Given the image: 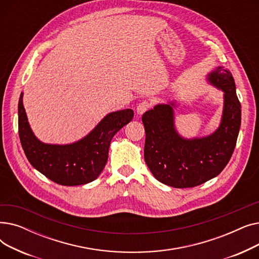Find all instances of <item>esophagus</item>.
Instances as JSON below:
<instances>
[{"instance_id": "obj_1", "label": "esophagus", "mask_w": 259, "mask_h": 259, "mask_svg": "<svg viewBox=\"0 0 259 259\" xmlns=\"http://www.w3.org/2000/svg\"><path fill=\"white\" fill-rule=\"evenodd\" d=\"M150 107H151V104H150V103H149L148 101H143V102H141V103L138 105L137 111H138L139 114H143V113L146 112Z\"/></svg>"}]
</instances>
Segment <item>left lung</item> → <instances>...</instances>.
I'll use <instances>...</instances> for the list:
<instances>
[{
	"label": "left lung",
	"mask_w": 259,
	"mask_h": 259,
	"mask_svg": "<svg viewBox=\"0 0 259 259\" xmlns=\"http://www.w3.org/2000/svg\"><path fill=\"white\" fill-rule=\"evenodd\" d=\"M224 91L221 126L207 138L185 140L174 128L173 103L157 105L142 116L146 131L144 157L154 178L174 188H192L219 175L236 146L241 110L230 70L217 67L208 75Z\"/></svg>",
	"instance_id": "obj_1"
}]
</instances>
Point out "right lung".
<instances>
[{
	"label": "right lung",
	"mask_w": 259,
	"mask_h": 259,
	"mask_svg": "<svg viewBox=\"0 0 259 259\" xmlns=\"http://www.w3.org/2000/svg\"><path fill=\"white\" fill-rule=\"evenodd\" d=\"M19 137L30 164L47 179L62 186L88 184L103 171L110 142L115 133L133 118V110L109 113L86 138L70 145H49L32 133L23 105L19 100Z\"/></svg>",
	"instance_id": "1"
}]
</instances>
